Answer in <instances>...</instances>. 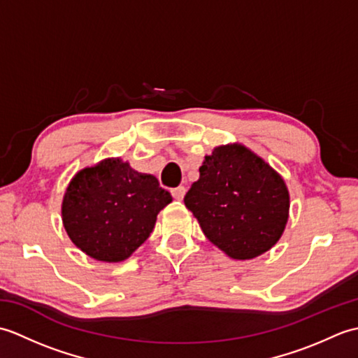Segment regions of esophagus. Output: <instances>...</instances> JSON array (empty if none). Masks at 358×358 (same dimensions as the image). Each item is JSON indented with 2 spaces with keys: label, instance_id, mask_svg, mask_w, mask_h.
I'll use <instances>...</instances> for the list:
<instances>
[{
  "label": "esophagus",
  "instance_id": "34e87169",
  "mask_svg": "<svg viewBox=\"0 0 358 358\" xmlns=\"http://www.w3.org/2000/svg\"><path fill=\"white\" fill-rule=\"evenodd\" d=\"M171 194H172V196H173L175 200H183V196H185V194H186V187H185V186L175 187V189H172Z\"/></svg>",
  "mask_w": 358,
  "mask_h": 358
}]
</instances>
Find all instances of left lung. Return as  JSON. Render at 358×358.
Wrapping results in <instances>:
<instances>
[{
  "instance_id": "obj_1",
  "label": "left lung",
  "mask_w": 358,
  "mask_h": 358,
  "mask_svg": "<svg viewBox=\"0 0 358 358\" xmlns=\"http://www.w3.org/2000/svg\"><path fill=\"white\" fill-rule=\"evenodd\" d=\"M210 243L234 260H250L280 240L289 217L285 180L243 144L204 157L200 178L185 196Z\"/></svg>"
}]
</instances>
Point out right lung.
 Masks as SVG:
<instances>
[{
	"instance_id": "obj_1",
	"label": "right lung",
	"mask_w": 358,
	"mask_h": 358,
	"mask_svg": "<svg viewBox=\"0 0 358 358\" xmlns=\"http://www.w3.org/2000/svg\"><path fill=\"white\" fill-rule=\"evenodd\" d=\"M172 201L154 175L106 158L75 173L62 215L69 238L98 262H124L149 238L158 212Z\"/></svg>"
}]
</instances>
